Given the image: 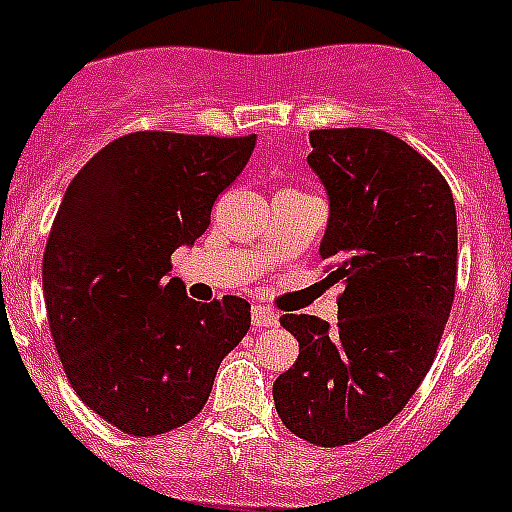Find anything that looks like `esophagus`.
Returning <instances> with one entry per match:
<instances>
[{"instance_id":"esophagus-1","label":"esophagus","mask_w":512,"mask_h":512,"mask_svg":"<svg viewBox=\"0 0 512 512\" xmlns=\"http://www.w3.org/2000/svg\"><path fill=\"white\" fill-rule=\"evenodd\" d=\"M251 320H253V325H256V328H271V325H277L279 315L274 310H269V307H264V305H253Z\"/></svg>"}]
</instances>
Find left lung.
Returning a JSON list of instances; mask_svg holds the SVG:
<instances>
[{"mask_svg":"<svg viewBox=\"0 0 512 512\" xmlns=\"http://www.w3.org/2000/svg\"><path fill=\"white\" fill-rule=\"evenodd\" d=\"M310 146L328 194L325 279L346 289L336 330L279 318L300 356L274 405L295 436L333 449L390 423L431 369L454 302L456 207L436 166L384 130H312Z\"/></svg>","mask_w":512,"mask_h":512,"instance_id":"1","label":"left lung"}]
</instances>
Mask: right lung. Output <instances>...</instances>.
Wrapping results in <instances>:
<instances>
[{
	"instance_id": "obj_1",
	"label": "right lung",
	"mask_w": 512,
	"mask_h": 512,
	"mask_svg": "<svg viewBox=\"0 0 512 512\" xmlns=\"http://www.w3.org/2000/svg\"><path fill=\"white\" fill-rule=\"evenodd\" d=\"M256 135L130 133L94 153L63 194L43 253V297L63 372L128 436L205 408L217 366L251 328L243 297L194 302L171 253L210 225Z\"/></svg>"
}]
</instances>
